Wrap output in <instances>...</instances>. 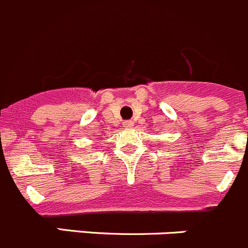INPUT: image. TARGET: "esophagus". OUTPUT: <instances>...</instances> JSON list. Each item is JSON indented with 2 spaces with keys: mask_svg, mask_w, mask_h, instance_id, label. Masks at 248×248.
Listing matches in <instances>:
<instances>
[{
  "mask_svg": "<svg viewBox=\"0 0 248 248\" xmlns=\"http://www.w3.org/2000/svg\"><path fill=\"white\" fill-rule=\"evenodd\" d=\"M134 125V123L131 120H125V122H123V126L124 128H131Z\"/></svg>",
  "mask_w": 248,
  "mask_h": 248,
  "instance_id": "34e87169",
  "label": "esophagus"
}]
</instances>
